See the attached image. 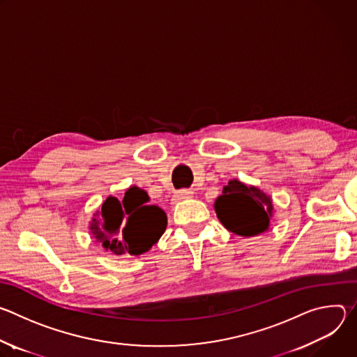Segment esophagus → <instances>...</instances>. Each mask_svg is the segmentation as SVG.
I'll return each instance as SVG.
<instances>
[{"label": "esophagus", "mask_w": 357, "mask_h": 357, "mask_svg": "<svg viewBox=\"0 0 357 357\" xmlns=\"http://www.w3.org/2000/svg\"><path fill=\"white\" fill-rule=\"evenodd\" d=\"M192 196H193V190H190V189L178 190V192H175L174 196H172V203L175 205V203H178V202H181V200H183V199H189V197H192Z\"/></svg>", "instance_id": "1"}]
</instances>
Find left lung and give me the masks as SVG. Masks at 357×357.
I'll list each match as a JSON object with an SVG mask.
<instances>
[{
    "label": "left lung",
    "instance_id": "8db88e82",
    "mask_svg": "<svg viewBox=\"0 0 357 357\" xmlns=\"http://www.w3.org/2000/svg\"><path fill=\"white\" fill-rule=\"evenodd\" d=\"M215 211L229 231L251 237L268 230L273 200L259 188L231 179L223 186V193L216 199Z\"/></svg>",
    "mask_w": 357,
    "mask_h": 357
}]
</instances>
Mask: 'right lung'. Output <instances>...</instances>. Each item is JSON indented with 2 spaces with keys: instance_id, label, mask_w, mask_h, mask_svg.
<instances>
[{
  "instance_id": "obj_1",
  "label": "right lung",
  "mask_w": 357,
  "mask_h": 357,
  "mask_svg": "<svg viewBox=\"0 0 357 357\" xmlns=\"http://www.w3.org/2000/svg\"><path fill=\"white\" fill-rule=\"evenodd\" d=\"M145 190L131 186L120 200L109 196L90 222V233L116 256L139 254L154 245L167 229V213L149 205Z\"/></svg>"
}]
</instances>
